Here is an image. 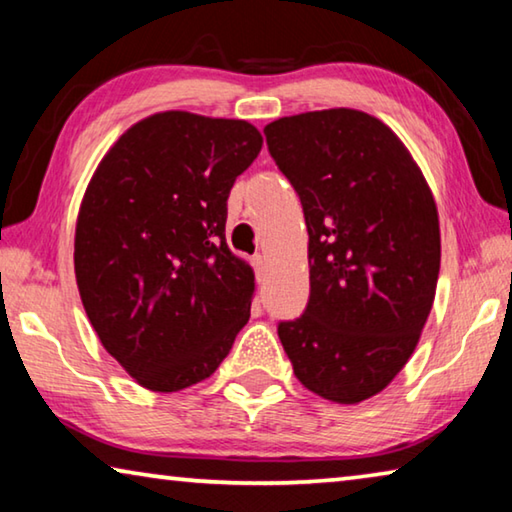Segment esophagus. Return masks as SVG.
I'll use <instances>...</instances> for the list:
<instances>
[{"label": "esophagus", "instance_id": "34e87169", "mask_svg": "<svg viewBox=\"0 0 512 512\" xmlns=\"http://www.w3.org/2000/svg\"><path fill=\"white\" fill-rule=\"evenodd\" d=\"M253 268H255V273H257V280H262L264 271H266V257L264 255H255L253 257Z\"/></svg>", "mask_w": 512, "mask_h": 512}]
</instances>
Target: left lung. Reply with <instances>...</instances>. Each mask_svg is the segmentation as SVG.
I'll list each match as a JSON object with an SVG mask.
<instances>
[{
	"mask_svg": "<svg viewBox=\"0 0 512 512\" xmlns=\"http://www.w3.org/2000/svg\"><path fill=\"white\" fill-rule=\"evenodd\" d=\"M264 135L309 232V302L300 318L280 320L277 336L311 393L368 400L409 361L436 296L431 189L397 135L366 112H302Z\"/></svg>",
	"mask_w": 512,
	"mask_h": 512,
	"instance_id": "8db88e82",
	"label": "left lung"
}]
</instances>
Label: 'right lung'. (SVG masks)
<instances>
[{
	"label": "right lung",
	"instance_id": "add662e5",
	"mask_svg": "<svg viewBox=\"0 0 512 512\" xmlns=\"http://www.w3.org/2000/svg\"><path fill=\"white\" fill-rule=\"evenodd\" d=\"M259 151L248 121L169 110L128 128L90 180L76 284L103 348L149 391L210 377L248 323L255 275L225 244V219Z\"/></svg>",
	"mask_w": 512,
	"mask_h": 512
}]
</instances>
